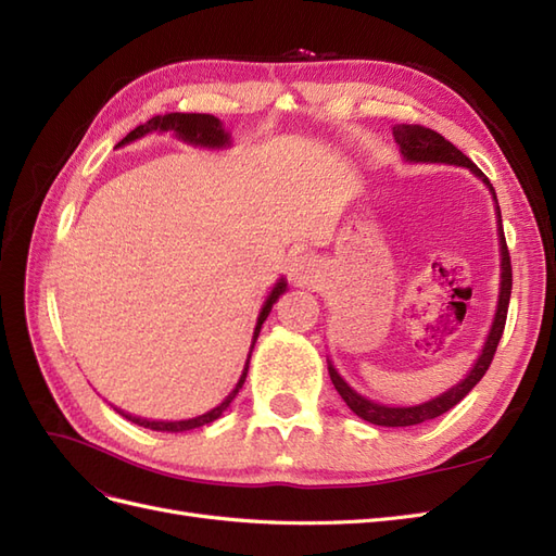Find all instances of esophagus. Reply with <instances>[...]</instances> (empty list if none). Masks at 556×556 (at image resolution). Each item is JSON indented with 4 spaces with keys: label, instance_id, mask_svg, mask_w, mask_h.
Listing matches in <instances>:
<instances>
[{
    "label": "esophagus",
    "instance_id": "34e87169",
    "mask_svg": "<svg viewBox=\"0 0 556 556\" xmlns=\"http://www.w3.org/2000/svg\"><path fill=\"white\" fill-rule=\"evenodd\" d=\"M290 278L301 285V288H311L319 278V264L308 252H301L290 260Z\"/></svg>",
    "mask_w": 556,
    "mask_h": 556
}]
</instances>
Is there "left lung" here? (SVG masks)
I'll list each match as a JSON object with an SVG mask.
<instances>
[{
  "label": "left lung",
  "mask_w": 556,
  "mask_h": 556,
  "mask_svg": "<svg viewBox=\"0 0 556 556\" xmlns=\"http://www.w3.org/2000/svg\"><path fill=\"white\" fill-rule=\"evenodd\" d=\"M394 141L401 148V155L406 157L408 162H441V164H457V166H466V169L473 172L486 188H490L494 201H496V192L492 188L490 178H486L478 166L470 162L457 146H452L447 139H443L439 131H433L425 125H396L394 127ZM496 215H498V243H501V292H498V306H496V315L494 323L490 329V336H486L482 355L478 357V362L470 368V374L459 382L450 387L447 392H443L441 396H435L427 403H419V406H382V403H376L371 399H366L362 394H357L352 387L339 376L333 364L329 362V378L336 387V392L341 394V399L348 403V408L359 415L362 419L378 427H413V425H422L429 422V419L439 417L443 413H447L450 408L457 406V403L473 390V387L480 382V378L486 374L490 368L498 341L503 336V327H506V317H508V304H510V290H513V266H510V252L506 245V237H503V227H501V211H498V201H496Z\"/></svg>",
  "instance_id": "left-lung-1"
}]
</instances>
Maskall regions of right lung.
I'll return each mask as SVG.
<instances>
[{
    "label": "right lung",
    "instance_id": "obj_1",
    "mask_svg": "<svg viewBox=\"0 0 556 556\" xmlns=\"http://www.w3.org/2000/svg\"><path fill=\"white\" fill-rule=\"evenodd\" d=\"M150 131H174L178 139L188 141V143H194V146H206V148H223V146H229V134L223 129V123L217 121L215 115H208V113H166V115H155L150 117L148 123L139 125L137 129H131L127 137L117 143V146H125L129 141H137L141 137H146V134ZM285 288H288V282H285L282 278L276 282V288L271 290V294L266 296L264 306H262V313L257 317V327H255V336H252V345H255L257 336H260V329L264 325V319L268 317V313H271L274 304L278 301V296L285 292ZM252 352V350H250ZM248 364H250V357L245 362V368H243V376L239 378L237 387H233L231 394L220 403V406H215L213 410L199 415V417H192V419H178V422H157V419H143V417H134L129 413H123L117 410L123 417H127L129 422L139 425V427H146V429H153V431H172V433H178V431H190V429H197V427H204V425H211L213 419L220 417L227 408L229 403L233 401V396L239 394V390L245 382V376H248Z\"/></svg>",
    "mask_w": 556,
    "mask_h": 556
}]
</instances>
